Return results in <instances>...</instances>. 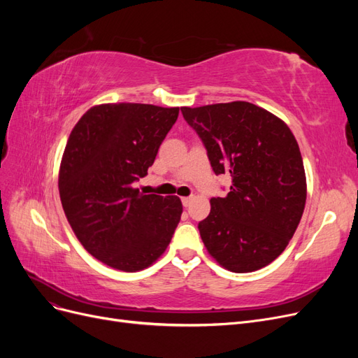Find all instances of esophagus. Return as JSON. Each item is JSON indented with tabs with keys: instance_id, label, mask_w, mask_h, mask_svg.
<instances>
[{
	"instance_id": "esophagus-1",
	"label": "esophagus",
	"mask_w": 358,
	"mask_h": 358,
	"mask_svg": "<svg viewBox=\"0 0 358 358\" xmlns=\"http://www.w3.org/2000/svg\"><path fill=\"white\" fill-rule=\"evenodd\" d=\"M192 203V197H183L182 199V204H183V208H189V204Z\"/></svg>"
}]
</instances>
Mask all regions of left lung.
I'll return each instance as SVG.
<instances>
[{
    "mask_svg": "<svg viewBox=\"0 0 358 358\" xmlns=\"http://www.w3.org/2000/svg\"><path fill=\"white\" fill-rule=\"evenodd\" d=\"M183 119L208 150L215 175H230L225 197L210 199L199 222L209 254L236 273L254 272L284 252L306 203L305 167L284 121L252 103L191 109Z\"/></svg>",
    "mask_w": 358,
    "mask_h": 358,
    "instance_id": "obj_1",
    "label": "left lung"
}]
</instances>
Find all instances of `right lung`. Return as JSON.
<instances>
[{"instance_id":"add662e5","label":"right lung","mask_w":358,"mask_h":358,"mask_svg":"<svg viewBox=\"0 0 358 358\" xmlns=\"http://www.w3.org/2000/svg\"><path fill=\"white\" fill-rule=\"evenodd\" d=\"M179 107L95 106L76 124L59 169V197L74 234L101 263L124 272L152 264L180 221L178 197L145 194L148 175Z\"/></svg>"}]
</instances>
